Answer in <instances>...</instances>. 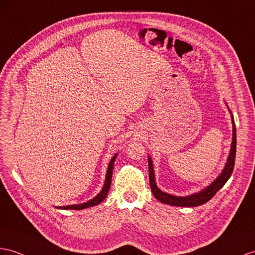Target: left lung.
Segmentation results:
<instances>
[{"label": "left lung", "instance_id": "obj_1", "mask_svg": "<svg viewBox=\"0 0 255 255\" xmlns=\"http://www.w3.org/2000/svg\"><path fill=\"white\" fill-rule=\"evenodd\" d=\"M233 120V141H232V149L231 153H229L227 163L223 170L222 174L217 177L215 181L211 184L206 189L202 191L198 192V194L191 195L188 197H176L172 196L169 194H165V192L161 191L156 185L154 182V174H153V169H152V162L150 157L148 158V165H149V183H150V188L153 196L157 198L160 202H163L166 204H170V206H175V207H198L201 206V204L208 202L210 199H212L214 195L219 191L225 183L228 181V178L231 177L232 173L234 171L235 166V158H236V145H237V140H236V126L234 121V117H232Z\"/></svg>", "mask_w": 255, "mask_h": 255}]
</instances>
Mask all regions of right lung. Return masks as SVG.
Instances as JSON below:
<instances>
[{
  "label": "right lung",
  "instance_id": "right-lung-1",
  "mask_svg": "<svg viewBox=\"0 0 255 255\" xmlns=\"http://www.w3.org/2000/svg\"><path fill=\"white\" fill-rule=\"evenodd\" d=\"M117 154H115V157L111 159L110 163L108 165V170H107V175H106V181H105V185L103 187V190L99 192V194L94 198V199H92L88 202L82 203V204H74V206H67V207H61L59 209H65V210H82V209H86V208H90V207H94L97 206L98 203H101L105 198H106L109 188H110V185H111V177H113V170H114V163H115V160H116Z\"/></svg>",
  "mask_w": 255,
  "mask_h": 255
}]
</instances>
